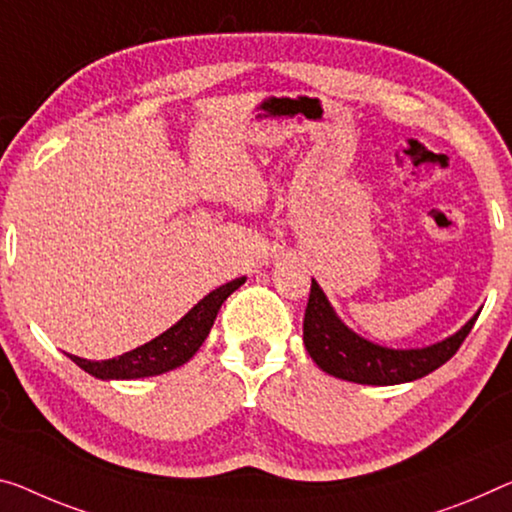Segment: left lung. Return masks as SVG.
<instances>
[{"label":"left lung","instance_id":"obj_1","mask_svg":"<svg viewBox=\"0 0 512 512\" xmlns=\"http://www.w3.org/2000/svg\"><path fill=\"white\" fill-rule=\"evenodd\" d=\"M478 313L481 309L458 332L444 338V341L426 345V348H384V345H377L352 332L336 316L334 306L329 304L318 281L311 279V295L304 313V345L318 368L329 375L357 384L389 387V384L419 380V377L446 364L471 332Z\"/></svg>","mask_w":512,"mask_h":512}]
</instances>
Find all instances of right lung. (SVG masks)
Returning <instances> with one entry per match:
<instances>
[{
  "instance_id": "right-lung-1",
  "label": "right lung",
  "mask_w": 512,
  "mask_h": 512,
  "mask_svg": "<svg viewBox=\"0 0 512 512\" xmlns=\"http://www.w3.org/2000/svg\"><path fill=\"white\" fill-rule=\"evenodd\" d=\"M247 277L233 279L224 286H219L208 293L199 304H194L190 311L180 318L176 325H171L167 332L155 336L139 348L125 352L121 357L105 361H89L75 355H68L82 368L98 380H139V377L162 375L190 361L201 343L210 334L212 322L217 318V311L222 309L226 297L233 290H238Z\"/></svg>"
}]
</instances>
